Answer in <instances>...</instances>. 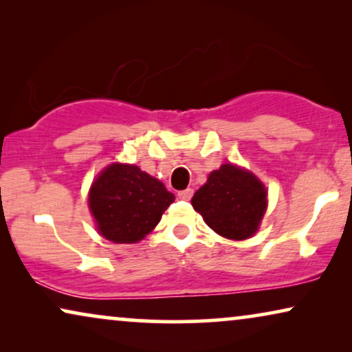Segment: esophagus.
<instances>
[{
    "label": "esophagus",
    "instance_id": "34e87169",
    "mask_svg": "<svg viewBox=\"0 0 352 352\" xmlns=\"http://www.w3.org/2000/svg\"><path fill=\"white\" fill-rule=\"evenodd\" d=\"M192 195H194V190L192 189H186V190H181L179 194H177V197H179L181 200H190Z\"/></svg>",
    "mask_w": 352,
    "mask_h": 352
}]
</instances>
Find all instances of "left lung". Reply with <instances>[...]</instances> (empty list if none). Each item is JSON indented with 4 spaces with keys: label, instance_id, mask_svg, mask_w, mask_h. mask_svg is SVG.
I'll list each match as a JSON object with an SVG mask.
<instances>
[{
    "label": "left lung",
    "instance_id": "obj_1",
    "mask_svg": "<svg viewBox=\"0 0 352 352\" xmlns=\"http://www.w3.org/2000/svg\"><path fill=\"white\" fill-rule=\"evenodd\" d=\"M208 228L230 240H245L258 232L267 208V190L253 173L224 163L192 197Z\"/></svg>",
    "mask_w": 352,
    "mask_h": 352
}]
</instances>
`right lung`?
I'll use <instances>...</instances> for the list:
<instances>
[{
    "label": "right lung",
    "instance_id": "obj_1",
    "mask_svg": "<svg viewBox=\"0 0 352 352\" xmlns=\"http://www.w3.org/2000/svg\"><path fill=\"white\" fill-rule=\"evenodd\" d=\"M173 201L175 195L163 182L128 163H112L100 171L88 195L99 234L113 243L142 240Z\"/></svg>",
    "mask_w": 352,
    "mask_h": 352
}]
</instances>
